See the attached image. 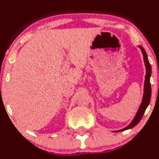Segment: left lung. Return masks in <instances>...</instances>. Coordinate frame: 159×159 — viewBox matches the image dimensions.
<instances>
[{"mask_svg": "<svg viewBox=\"0 0 159 159\" xmlns=\"http://www.w3.org/2000/svg\"><path fill=\"white\" fill-rule=\"evenodd\" d=\"M139 48L141 49L142 52H143V59H144L145 65H146V80H145V83H144V93H143V101H142L140 106H139V109H138L137 113H136V116H135L134 119L133 120L132 122H131L127 127L117 131H124V130H126V129L134 127L135 126H136V124L140 121L142 117H143V114L145 113V111H146V107H148V104H149L150 102V98H151V84H150V76H151V73H152V67H151V65H150L149 62H148L147 54H146L145 49L143 48L142 46H139ZM117 131H116V132H117Z\"/></svg>", "mask_w": 159, "mask_h": 159, "instance_id": "1", "label": "left lung"}]
</instances>
